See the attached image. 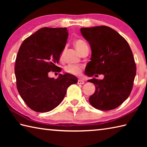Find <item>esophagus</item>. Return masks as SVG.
Listing matches in <instances>:
<instances>
[{
  "mask_svg": "<svg viewBox=\"0 0 147 147\" xmlns=\"http://www.w3.org/2000/svg\"><path fill=\"white\" fill-rule=\"evenodd\" d=\"M84 84V81L82 80H78V84Z\"/></svg>",
  "mask_w": 147,
  "mask_h": 147,
  "instance_id": "1",
  "label": "esophagus"
}]
</instances>
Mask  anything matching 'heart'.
Here are the masks:
<instances>
[{
    "mask_svg": "<svg viewBox=\"0 0 147 147\" xmlns=\"http://www.w3.org/2000/svg\"><path fill=\"white\" fill-rule=\"evenodd\" d=\"M74 47L77 49V51L80 53H81L84 47L88 46L86 42L82 40V39H77V40L74 41ZM62 54H63V53L61 54V56ZM65 71L66 73L74 74V75H80L82 73V67L80 65H69L65 67Z\"/></svg>",
    "mask_w": 147,
    "mask_h": 147,
    "instance_id": "1",
    "label": "heart"
}]
</instances>
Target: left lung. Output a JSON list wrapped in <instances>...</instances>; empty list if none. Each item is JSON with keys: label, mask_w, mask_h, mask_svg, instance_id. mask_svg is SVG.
Masks as SVG:
<instances>
[{"label": "left lung", "mask_w": 147, "mask_h": 147, "mask_svg": "<svg viewBox=\"0 0 147 147\" xmlns=\"http://www.w3.org/2000/svg\"><path fill=\"white\" fill-rule=\"evenodd\" d=\"M90 45L91 61L85 69L89 77L104 74L102 80L88 82L95 86L89 101L94 108L111 110L126 100L132 89L136 66L128 42L115 30L106 26L80 28Z\"/></svg>", "instance_id": "8db88e82"}]
</instances>
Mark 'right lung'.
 <instances>
[{
  "mask_svg": "<svg viewBox=\"0 0 147 147\" xmlns=\"http://www.w3.org/2000/svg\"><path fill=\"white\" fill-rule=\"evenodd\" d=\"M68 35L67 28L44 27L20 47L15 65L17 88L32 110L41 113L53 110L63 100L69 87L78 82L76 77L69 73L59 74L56 79L48 75L50 71L59 69L56 65Z\"/></svg>",
  "mask_w": 147,
  "mask_h": 147,
  "instance_id": "obj_1",
  "label": "right lung"
}]
</instances>
